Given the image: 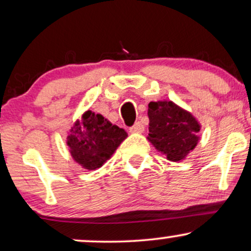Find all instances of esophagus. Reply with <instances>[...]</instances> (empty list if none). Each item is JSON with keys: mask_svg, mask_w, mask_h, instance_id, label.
Listing matches in <instances>:
<instances>
[{"mask_svg": "<svg viewBox=\"0 0 251 251\" xmlns=\"http://www.w3.org/2000/svg\"><path fill=\"white\" fill-rule=\"evenodd\" d=\"M144 131V126L142 125L141 122H136L134 126L130 128V132H134V134H141V132Z\"/></svg>", "mask_w": 251, "mask_h": 251, "instance_id": "obj_1", "label": "esophagus"}]
</instances>
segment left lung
<instances>
[{
  "label": "left lung",
  "instance_id": "obj_1",
  "mask_svg": "<svg viewBox=\"0 0 251 251\" xmlns=\"http://www.w3.org/2000/svg\"><path fill=\"white\" fill-rule=\"evenodd\" d=\"M149 136L154 149L170 162H180L200 141V122L173 101H151L148 106Z\"/></svg>",
  "mask_w": 251,
  "mask_h": 251
}]
</instances>
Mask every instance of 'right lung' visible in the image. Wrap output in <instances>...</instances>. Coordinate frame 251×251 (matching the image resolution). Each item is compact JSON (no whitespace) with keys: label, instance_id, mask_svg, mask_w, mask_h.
Returning a JSON list of instances; mask_svg holds the SVG:
<instances>
[{"label":"right lung","instance_id":"right-lung-1","mask_svg":"<svg viewBox=\"0 0 251 251\" xmlns=\"http://www.w3.org/2000/svg\"><path fill=\"white\" fill-rule=\"evenodd\" d=\"M126 137L125 129L110 123L101 114L86 110L74 121L66 144L74 162L92 171L101 168Z\"/></svg>","mask_w":251,"mask_h":251}]
</instances>
